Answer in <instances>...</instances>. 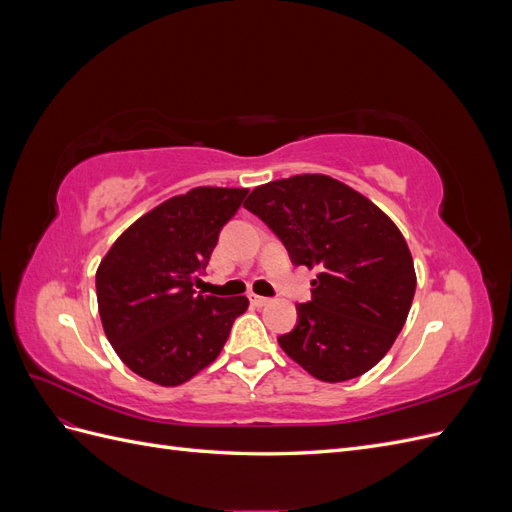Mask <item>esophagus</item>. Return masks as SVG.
<instances>
[{"label":"esophagus","mask_w":512,"mask_h":512,"mask_svg":"<svg viewBox=\"0 0 512 512\" xmlns=\"http://www.w3.org/2000/svg\"><path fill=\"white\" fill-rule=\"evenodd\" d=\"M269 301L271 299H267V297H260V294H250V303L252 305H256V307H265V305H269Z\"/></svg>","instance_id":"obj_1"}]
</instances>
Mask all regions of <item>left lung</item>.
<instances>
[{"mask_svg": "<svg viewBox=\"0 0 512 512\" xmlns=\"http://www.w3.org/2000/svg\"><path fill=\"white\" fill-rule=\"evenodd\" d=\"M284 243L294 267L318 269L282 350L322 382L359 378L391 350L416 290L399 228L348 185L297 175L260 185L245 205Z\"/></svg>", "mask_w": 512, "mask_h": 512, "instance_id": "obj_1", "label": "left lung"}]
</instances>
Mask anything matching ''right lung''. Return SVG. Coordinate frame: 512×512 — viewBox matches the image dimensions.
Segmentation results:
<instances>
[{"label":"right lung","instance_id":"right-lung-1","mask_svg":"<svg viewBox=\"0 0 512 512\" xmlns=\"http://www.w3.org/2000/svg\"><path fill=\"white\" fill-rule=\"evenodd\" d=\"M247 190L194 188L136 220L96 273L102 327L134 374L162 386L188 382L215 361L245 297L196 292L209 256Z\"/></svg>","mask_w":512,"mask_h":512}]
</instances>
